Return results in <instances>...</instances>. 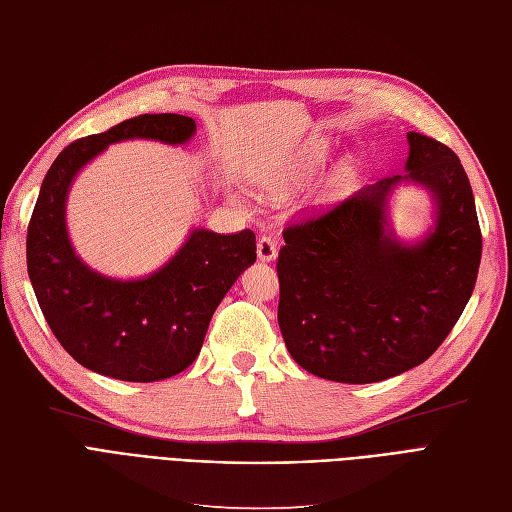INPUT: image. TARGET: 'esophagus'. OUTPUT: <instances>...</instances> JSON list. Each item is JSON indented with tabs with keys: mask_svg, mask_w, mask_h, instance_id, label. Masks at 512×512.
Masks as SVG:
<instances>
[{
	"mask_svg": "<svg viewBox=\"0 0 512 512\" xmlns=\"http://www.w3.org/2000/svg\"><path fill=\"white\" fill-rule=\"evenodd\" d=\"M278 255V246L270 236H261L257 240V257L261 261H274Z\"/></svg>",
	"mask_w": 512,
	"mask_h": 512,
	"instance_id": "34e87169",
	"label": "esophagus"
}]
</instances>
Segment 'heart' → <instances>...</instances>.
<instances>
[{
	"label": "heart",
	"mask_w": 512,
	"mask_h": 512,
	"mask_svg": "<svg viewBox=\"0 0 512 512\" xmlns=\"http://www.w3.org/2000/svg\"><path fill=\"white\" fill-rule=\"evenodd\" d=\"M325 157V144L323 142H310L306 144L304 153L300 155V159L293 163V166L285 172H278V174H272L268 178H263L259 187L261 191L270 195V197H283L289 193V189H293L295 185H300L302 180L315 172L321 161Z\"/></svg>",
	"instance_id": "heart-1"
}]
</instances>
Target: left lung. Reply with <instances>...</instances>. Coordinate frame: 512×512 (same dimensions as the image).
<instances>
[{
    "label": "left lung",
    "mask_w": 512,
    "mask_h": 512,
    "mask_svg": "<svg viewBox=\"0 0 512 512\" xmlns=\"http://www.w3.org/2000/svg\"><path fill=\"white\" fill-rule=\"evenodd\" d=\"M408 174L359 189L336 208L285 227L278 253V325L291 357L336 383H378L434 355L474 291L483 236L470 180L442 142L408 131ZM400 179L437 200L419 245L386 227Z\"/></svg>",
    "instance_id": "1"
}]
</instances>
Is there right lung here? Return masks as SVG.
Wrapping results in <instances>:
<instances>
[{
  "label": "right lung",
  "instance_id": "add662e5",
  "mask_svg": "<svg viewBox=\"0 0 512 512\" xmlns=\"http://www.w3.org/2000/svg\"><path fill=\"white\" fill-rule=\"evenodd\" d=\"M195 121L140 114L104 134L65 146L46 172L27 227V272L42 315L80 366L129 383H153L189 368L208 323L244 268L257 259L255 234L193 229L163 268L140 280L93 272L74 253L65 200L74 176L112 142L148 138L185 144Z\"/></svg>",
  "mask_w": 512,
  "mask_h": 512
}]
</instances>
